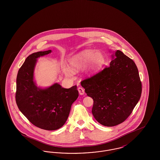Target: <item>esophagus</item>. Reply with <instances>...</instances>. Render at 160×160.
Masks as SVG:
<instances>
[{"label": "esophagus", "mask_w": 160, "mask_h": 160, "mask_svg": "<svg viewBox=\"0 0 160 160\" xmlns=\"http://www.w3.org/2000/svg\"><path fill=\"white\" fill-rule=\"evenodd\" d=\"M78 92H79V93H80V95H84V90L82 88H78Z\"/></svg>", "instance_id": "34e87169"}]
</instances>
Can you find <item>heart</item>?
I'll list each match as a JSON object with an SVG mask.
<instances>
[{
    "instance_id": "b5f03b06",
    "label": "heart",
    "mask_w": 160,
    "mask_h": 160,
    "mask_svg": "<svg viewBox=\"0 0 160 160\" xmlns=\"http://www.w3.org/2000/svg\"><path fill=\"white\" fill-rule=\"evenodd\" d=\"M104 62V56L100 52L93 50H86L77 55L70 61V65L72 70L77 71L83 68L91 63L89 71L93 72L101 67ZM65 73L68 76L72 75V72L69 68L65 69Z\"/></svg>"
}]
</instances>
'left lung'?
I'll return each mask as SVG.
<instances>
[{"label": "left lung", "instance_id": "1", "mask_svg": "<svg viewBox=\"0 0 160 160\" xmlns=\"http://www.w3.org/2000/svg\"><path fill=\"white\" fill-rule=\"evenodd\" d=\"M93 99L92 113L101 125L113 127L124 122L141 97L142 82L134 62L120 50L110 65L81 82Z\"/></svg>", "mask_w": 160, "mask_h": 160}]
</instances>
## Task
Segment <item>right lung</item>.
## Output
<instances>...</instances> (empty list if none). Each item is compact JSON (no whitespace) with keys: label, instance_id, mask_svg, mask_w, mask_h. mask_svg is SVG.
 <instances>
[{"label":"right lung","instance_id":"1","mask_svg":"<svg viewBox=\"0 0 160 160\" xmlns=\"http://www.w3.org/2000/svg\"><path fill=\"white\" fill-rule=\"evenodd\" d=\"M51 50L29 55L17 76L15 101L20 112L41 129L56 130L67 121L72 104L78 97L77 86L65 89L54 83L46 89L38 88L33 80L37 58L50 53Z\"/></svg>","mask_w":160,"mask_h":160}]
</instances>
